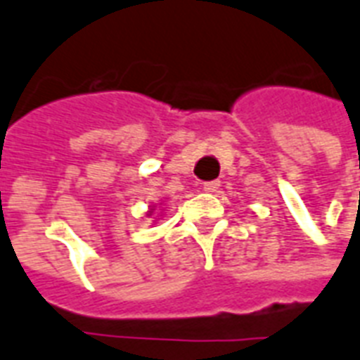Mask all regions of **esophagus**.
Returning a JSON list of instances; mask_svg holds the SVG:
<instances>
[{
    "label": "esophagus",
    "instance_id": "1",
    "mask_svg": "<svg viewBox=\"0 0 360 360\" xmlns=\"http://www.w3.org/2000/svg\"><path fill=\"white\" fill-rule=\"evenodd\" d=\"M202 189H205L206 193H216L219 189V180H210V182L202 184Z\"/></svg>",
    "mask_w": 360,
    "mask_h": 360
}]
</instances>
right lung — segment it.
Masks as SVG:
<instances>
[{
    "label": "right lung",
    "instance_id": "add662e5",
    "mask_svg": "<svg viewBox=\"0 0 360 360\" xmlns=\"http://www.w3.org/2000/svg\"><path fill=\"white\" fill-rule=\"evenodd\" d=\"M154 210H155V206H152V208H150L148 214H146V216H152V214H154Z\"/></svg>",
    "mask_w": 360,
    "mask_h": 360
}]
</instances>
